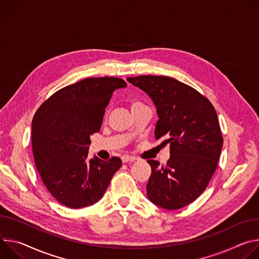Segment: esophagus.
Instances as JSON below:
<instances>
[{
    "instance_id": "esophagus-1",
    "label": "esophagus",
    "mask_w": 259,
    "mask_h": 259,
    "mask_svg": "<svg viewBox=\"0 0 259 259\" xmlns=\"http://www.w3.org/2000/svg\"><path fill=\"white\" fill-rule=\"evenodd\" d=\"M122 159V162L125 163V162H132V161H135L137 158L135 156H130V155H123L121 157Z\"/></svg>"
}]
</instances>
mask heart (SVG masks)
Returning a JSON list of instances; mask_svg holds the SVG:
<instances>
[{
	"label": "heart",
	"mask_w": 259,
	"mask_h": 259,
	"mask_svg": "<svg viewBox=\"0 0 259 259\" xmlns=\"http://www.w3.org/2000/svg\"><path fill=\"white\" fill-rule=\"evenodd\" d=\"M137 105H141V103H140V102H134V103L132 104L131 108H132V107H134V106H137Z\"/></svg>",
	"instance_id": "1"
}]
</instances>
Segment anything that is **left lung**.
Listing matches in <instances>:
<instances>
[{
    "label": "left lung",
    "mask_w": 259,
    "mask_h": 259,
    "mask_svg": "<svg viewBox=\"0 0 259 259\" xmlns=\"http://www.w3.org/2000/svg\"><path fill=\"white\" fill-rule=\"evenodd\" d=\"M126 80L150 97L158 116L155 139L169 144L165 165L147 161V196L160 208L181 209L204 192L217 167L223 139L216 111L207 98L174 78L144 75Z\"/></svg>",
    "instance_id": "left-lung-1"
}]
</instances>
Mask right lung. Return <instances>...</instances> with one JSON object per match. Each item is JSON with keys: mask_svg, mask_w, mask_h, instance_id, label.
I'll return each mask as SVG.
<instances>
[{"mask_svg": "<svg viewBox=\"0 0 259 259\" xmlns=\"http://www.w3.org/2000/svg\"><path fill=\"white\" fill-rule=\"evenodd\" d=\"M124 88L120 78H86L53 94L36 112L35 164L46 188L64 206L78 209L99 202L121 166L119 157L105 161L88 156L91 136L100 132L113 92Z\"/></svg>", "mask_w": 259, "mask_h": 259, "instance_id": "right-lung-1", "label": "right lung"}]
</instances>
